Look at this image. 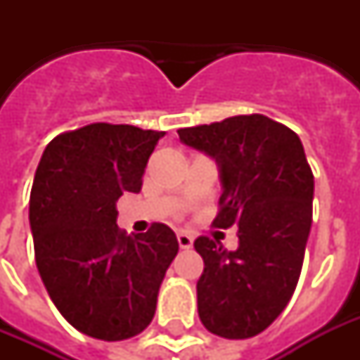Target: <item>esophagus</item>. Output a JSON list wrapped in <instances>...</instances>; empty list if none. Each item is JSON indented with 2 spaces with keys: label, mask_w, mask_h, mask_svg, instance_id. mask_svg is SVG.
Returning a JSON list of instances; mask_svg holds the SVG:
<instances>
[{
  "label": "esophagus",
  "mask_w": 360,
  "mask_h": 360,
  "mask_svg": "<svg viewBox=\"0 0 360 360\" xmlns=\"http://www.w3.org/2000/svg\"><path fill=\"white\" fill-rule=\"evenodd\" d=\"M177 243H179L181 248H191L192 243H194V237L191 233H186V231H179L177 233Z\"/></svg>",
  "instance_id": "esophagus-1"
}]
</instances>
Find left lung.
I'll return each instance as SVG.
<instances>
[{"label":"left lung","instance_id":"1","mask_svg":"<svg viewBox=\"0 0 360 360\" xmlns=\"http://www.w3.org/2000/svg\"><path fill=\"white\" fill-rule=\"evenodd\" d=\"M177 134L220 166L214 228L239 226L233 252L205 236L194 240L203 257L198 314L213 335L250 338L282 314L301 276L312 226V169L299 136L267 115H233Z\"/></svg>","mask_w":360,"mask_h":360}]
</instances>
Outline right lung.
I'll list each match as a JSON object with an SVG mask.
<instances>
[{"label": "right lung", "instance_id": "right-lung-1", "mask_svg": "<svg viewBox=\"0 0 360 360\" xmlns=\"http://www.w3.org/2000/svg\"><path fill=\"white\" fill-rule=\"evenodd\" d=\"M164 132L91 123L53 138L30 196L35 262L48 295L75 329L127 340L151 323L166 269L179 250L166 224L120 230L115 202L140 192L147 160Z\"/></svg>", "mask_w": 360, "mask_h": 360}]
</instances>
